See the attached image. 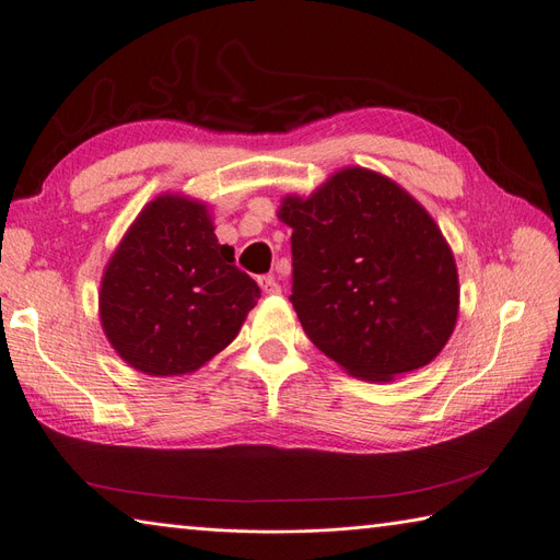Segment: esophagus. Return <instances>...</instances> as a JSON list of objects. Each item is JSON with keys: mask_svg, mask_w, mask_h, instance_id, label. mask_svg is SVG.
I'll list each match as a JSON object with an SVG mask.
<instances>
[{"mask_svg": "<svg viewBox=\"0 0 560 560\" xmlns=\"http://www.w3.org/2000/svg\"><path fill=\"white\" fill-rule=\"evenodd\" d=\"M259 284H261L264 294H278V292H280V284H278V280H276L273 276H264V278H259Z\"/></svg>", "mask_w": 560, "mask_h": 560, "instance_id": "1", "label": "esophagus"}]
</instances>
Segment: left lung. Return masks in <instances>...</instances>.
<instances>
[{"label": "left lung", "instance_id": "1", "mask_svg": "<svg viewBox=\"0 0 560 560\" xmlns=\"http://www.w3.org/2000/svg\"><path fill=\"white\" fill-rule=\"evenodd\" d=\"M292 303L303 331L346 374L389 383L430 364L460 313L453 249L420 202L346 165L311 196L287 194Z\"/></svg>", "mask_w": 560, "mask_h": 560}]
</instances>
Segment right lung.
I'll return each mask as SVG.
<instances>
[{"mask_svg":"<svg viewBox=\"0 0 560 560\" xmlns=\"http://www.w3.org/2000/svg\"><path fill=\"white\" fill-rule=\"evenodd\" d=\"M259 287L219 245L206 200L161 194L132 219L103 270L100 325L147 376L194 374L238 336Z\"/></svg>","mask_w":560,"mask_h":560,"instance_id":"1","label":"right lung"}]
</instances>
